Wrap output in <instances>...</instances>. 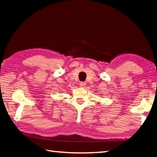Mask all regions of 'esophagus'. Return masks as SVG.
<instances>
[{
    "label": "esophagus",
    "mask_w": 157,
    "mask_h": 157,
    "mask_svg": "<svg viewBox=\"0 0 157 157\" xmlns=\"http://www.w3.org/2000/svg\"><path fill=\"white\" fill-rule=\"evenodd\" d=\"M86 86V84L84 82H80L79 83V87L81 88H84Z\"/></svg>",
    "instance_id": "34e87169"
}]
</instances>
